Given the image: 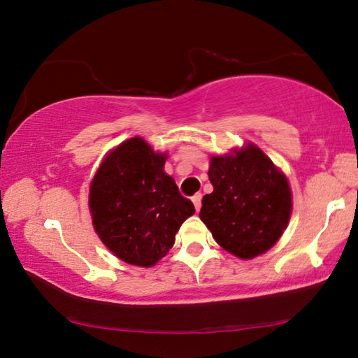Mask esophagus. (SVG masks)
Listing matches in <instances>:
<instances>
[{"instance_id": "obj_1", "label": "esophagus", "mask_w": 358, "mask_h": 358, "mask_svg": "<svg viewBox=\"0 0 358 358\" xmlns=\"http://www.w3.org/2000/svg\"><path fill=\"white\" fill-rule=\"evenodd\" d=\"M192 203H194V206H196V210L199 211L200 210V206H201V194L200 192H197V194H194L192 196Z\"/></svg>"}]
</instances>
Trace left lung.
Segmentation results:
<instances>
[{"instance_id":"8db88e82","label":"left lung","mask_w":358,"mask_h":358,"mask_svg":"<svg viewBox=\"0 0 358 358\" xmlns=\"http://www.w3.org/2000/svg\"><path fill=\"white\" fill-rule=\"evenodd\" d=\"M208 177L213 192L201 200L200 219L216 243L243 259L274 245L289 222L288 180L257 145L211 157Z\"/></svg>"}]
</instances>
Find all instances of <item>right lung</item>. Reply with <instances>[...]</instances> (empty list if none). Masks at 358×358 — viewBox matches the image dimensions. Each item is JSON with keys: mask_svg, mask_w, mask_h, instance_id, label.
I'll return each mask as SVG.
<instances>
[{"mask_svg": "<svg viewBox=\"0 0 358 358\" xmlns=\"http://www.w3.org/2000/svg\"><path fill=\"white\" fill-rule=\"evenodd\" d=\"M166 159L142 138H131L108 153L90 183L96 235L117 258L141 268L166 257L181 224L196 213L164 172Z\"/></svg>", "mask_w": 358, "mask_h": 358, "instance_id": "obj_1", "label": "right lung"}]
</instances>
